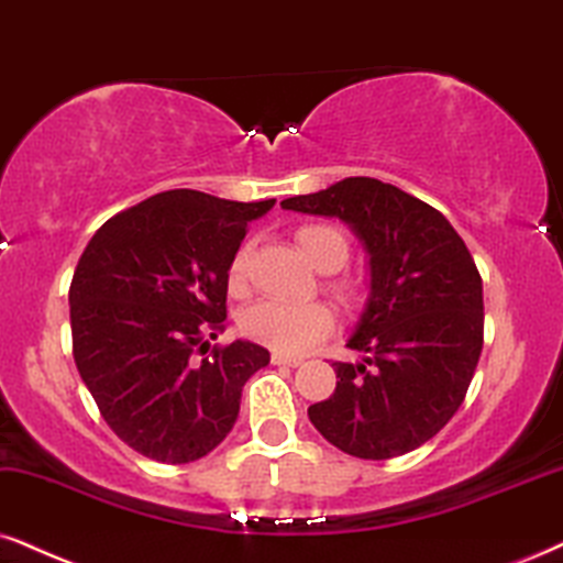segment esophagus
Returning <instances> with one entry per match:
<instances>
[{"mask_svg":"<svg viewBox=\"0 0 563 563\" xmlns=\"http://www.w3.org/2000/svg\"><path fill=\"white\" fill-rule=\"evenodd\" d=\"M273 364L275 366H301L303 358L301 355H288V353H273Z\"/></svg>","mask_w":563,"mask_h":563,"instance_id":"esophagus-1","label":"esophagus"}]
</instances>
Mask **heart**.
<instances>
[{
    "mask_svg": "<svg viewBox=\"0 0 563 563\" xmlns=\"http://www.w3.org/2000/svg\"><path fill=\"white\" fill-rule=\"evenodd\" d=\"M296 244L303 257L319 273H334L347 262L351 244L345 233L327 223H306L296 231ZM231 296H244L249 290V246H239L225 273ZM327 294L351 309L361 301V286L353 277H332L327 280ZM241 332L277 353H303L319 343L332 327L330 309L322 303H286L260 301L241 314Z\"/></svg>",
    "mask_w": 563,
    "mask_h": 563,
    "instance_id": "heart-1",
    "label": "heart"
}]
</instances>
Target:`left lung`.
Segmentation results:
<instances>
[{
  "label": "left lung",
  "instance_id": "8db88e82",
  "mask_svg": "<svg viewBox=\"0 0 563 563\" xmlns=\"http://www.w3.org/2000/svg\"><path fill=\"white\" fill-rule=\"evenodd\" d=\"M283 210L340 218L364 241L372 294L334 361L338 387L311 405L314 429L353 457L418 450L465 400L483 351V280L450 220L408 191L351 176Z\"/></svg>",
  "mask_w": 563,
  "mask_h": 563
}]
</instances>
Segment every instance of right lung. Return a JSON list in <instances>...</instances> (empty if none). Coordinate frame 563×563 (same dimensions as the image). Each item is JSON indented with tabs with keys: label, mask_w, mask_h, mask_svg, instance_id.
I'll use <instances>...</instances> for the list:
<instances>
[{
	"label": "right lung",
	"mask_w": 563,
	"mask_h": 563,
	"mask_svg": "<svg viewBox=\"0 0 563 563\" xmlns=\"http://www.w3.org/2000/svg\"><path fill=\"white\" fill-rule=\"evenodd\" d=\"M273 205L170 189L106 220L85 246L69 286L73 355L134 452L184 465L236 423L241 389L269 353L249 340L210 347V338L223 330L229 262Z\"/></svg>",
	"instance_id": "add662e5"
}]
</instances>
